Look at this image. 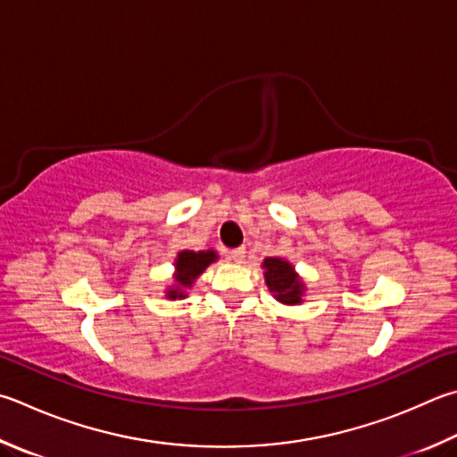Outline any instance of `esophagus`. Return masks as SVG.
Wrapping results in <instances>:
<instances>
[{
    "label": "esophagus",
    "instance_id": "obj_1",
    "mask_svg": "<svg viewBox=\"0 0 457 457\" xmlns=\"http://www.w3.org/2000/svg\"><path fill=\"white\" fill-rule=\"evenodd\" d=\"M228 257H229L231 262H237V263H242V262L245 260V247H236V250L228 252Z\"/></svg>",
    "mask_w": 457,
    "mask_h": 457
}]
</instances>
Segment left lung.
I'll return each mask as SVG.
<instances>
[{"label":"left lung","instance_id":"obj_1","mask_svg":"<svg viewBox=\"0 0 457 457\" xmlns=\"http://www.w3.org/2000/svg\"><path fill=\"white\" fill-rule=\"evenodd\" d=\"M265 270V284H268L270 292L276 294L281 303H300L302 302V281L297 279L294 268L287 262L279 260V257H268L263 262Z\"/></svg>","mask_w":457,"mask_h":457}]
</instances>
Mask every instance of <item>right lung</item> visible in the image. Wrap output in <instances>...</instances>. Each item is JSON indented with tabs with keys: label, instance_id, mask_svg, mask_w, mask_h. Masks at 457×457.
<instances>
[{
	"label": "right lung",
	"instance_id": "1",
	"mask_svg": "<svg viewBox=\"0 0 457 457\" xmlns=\"http://www.w3.org/2000/svg\"><path fill=\"white\" fill-rule=\"evenodd\" d=\"M215 252L207 250V252H179L178 260H176V281L178 286L170 289L168 295L171 300H176V297H184V289L181 287H189L192 286V281L200 276V273L215 260Z\"/></svg>",
	"mask_w": 457,
	"mask_h": 457
}]
</instances>
